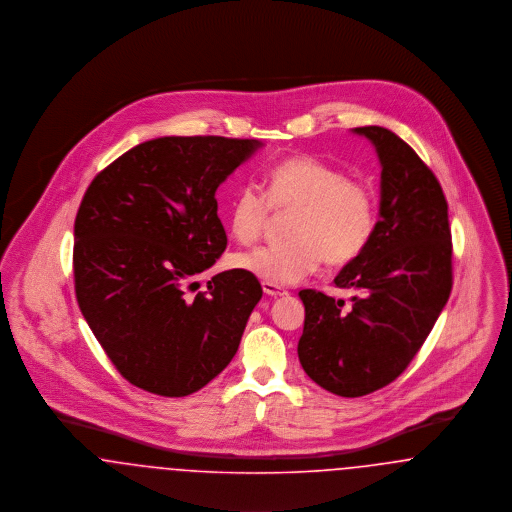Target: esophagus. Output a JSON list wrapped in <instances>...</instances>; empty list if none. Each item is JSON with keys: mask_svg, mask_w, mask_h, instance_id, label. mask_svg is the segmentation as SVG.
Listing matches in <instances>:
<instances>
[{"mask_svg": "<svg viewBox=\"0 0 512 512\" xmlns=\"http://www.w3.org/2000/svg\"><path fill=\"white\" fill-rule=\"evenodd\" d=\"M261 286H263V292L270 295V297H282V295L288 293L284 288H280V286H276V284H272V282H263Z\"/></svg>", "mask_w": 512, "mask_h": 512, "instance_id": "obj_1", "label": "esophagus"}]
</instances>
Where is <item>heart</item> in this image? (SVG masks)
I'll return each mask as SVG.
<instances>
[{
	"mask_svg": "<svg viewBox=\"0 0 512 512\" xmlns=\"http://www.w3.org/2000/svg\"><path fill=\"white\" fill-rule=\"evenodd\" d=\"M270 211H292L284 226L288 240L238 251L232 265L276 286L299 282L324 261L330 267L355 263L378 228L376 192L313 155H292L268 167L263 194L242 186L228 207L232 236L242 244L259 240Z\"/></svg>",
	"mask_w": 512,
	"mask_h": 512,
	"instance_id": "obj_1",
	"label": "heart"
}]
</instances>
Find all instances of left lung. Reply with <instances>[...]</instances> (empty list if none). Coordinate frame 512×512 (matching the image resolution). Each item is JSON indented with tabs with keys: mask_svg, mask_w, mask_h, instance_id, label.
Listing matches in <instances>:
<instances>
[{
	"mask_svg": "<svg viewBox=\"0 0 512 512\" xmlns=\"http://www.w3.org/2000/svg\"><path fill=\"white\" fill-rule=\"evenodd\" d=\"M382 163L380 220L372 244L341 268L351 303L301 290L299 363L320 388L361 397L391 384L434 328L453 288L447 199L413 147L382 126L355 128Z\"/></svg>",
	"mask_w": 512,
	"mask_h": 512,
	"instance_id": "1",
	"label": "left lung"
}]
</instances>
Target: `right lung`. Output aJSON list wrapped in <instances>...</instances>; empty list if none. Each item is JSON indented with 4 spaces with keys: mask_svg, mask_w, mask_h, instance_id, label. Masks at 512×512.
I'll list each match as a JSON object with an SVG mask.
<instances>
[{
    "mask_svg": "<svg viewBox=\"0 0 512 512\" xmlns=\"http://www.w3.org/2000/svg\"><path fill=\"white\" fill-rule=\"evenodd\" d=\"M261 146L167 136L128 149L88 186L74 220L76 301L132 386L184 397L238 351L259 280L224 270L194 293L226 249L215 192Z\"/></svg>",
    "mask_w": 512,
    "mask_h": 512,
    "instance_id": "right-lung-1",
    "label": "right lung"
}]
</instances>
